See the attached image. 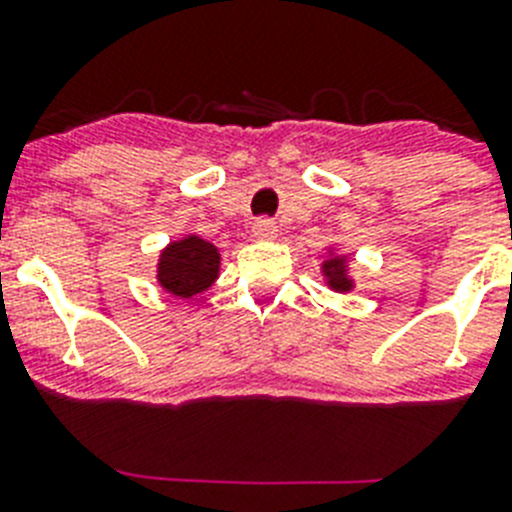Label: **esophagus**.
I'll use <instances>...</instances> for the list:
<instances>
[{
	"label": "esophagus",
	"mask_w": 512,
	"mask_h": 512,
	"mask_svg": "<svg viewBox=\"0 0 512 512\" xmlns=\"http://www.w3.org/2000/svg\"><path fill=\"white\" fill-rule=\"evenodd\" d=\"M253 235H256V238H271V235H277V225H274V220H269V217H259V220L253 223Z\"/></svg>",
	"instance_id": "34e87169"
}]
</instances>
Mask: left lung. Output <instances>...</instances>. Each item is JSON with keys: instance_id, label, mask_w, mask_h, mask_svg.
I'll use <instances>...</instances> for the list:
<instances>
[{"instance_id": "8db88e82", "label": "left lung", "mask_w": 512, "mask_h": 512, "mask_svg": "<svg viewBox=\"0 0 512 512\" xmlns=\"http://www.w3.org/2000/svg\"><path fill=\"white\" fill-rule=\"evenodd\" d=\"M323 274L328 277L330 289H336V292H348V289L354 287V282H351V277H348L346 259H343V256H336V259L325 261Z\"/></svg>"}]
</instances>
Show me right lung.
Instances as JSON below:
<instances>
[{
  "instance_id": "1",
  "label": "right lung",
  "mask_w": 512,
  "mask_h": 512,
  "mask_svg": "<svg viewBox=\"0 0 512 512\" xmlns=\"http://www.w3.org/2000/svg\"><path fill=\"white\" fill-rule=\"evenodd\" d=\"M220 253L200 235L171 243L158 259V284L176 297H194L217 279Z\"/></svg>"
}]
</instances>
